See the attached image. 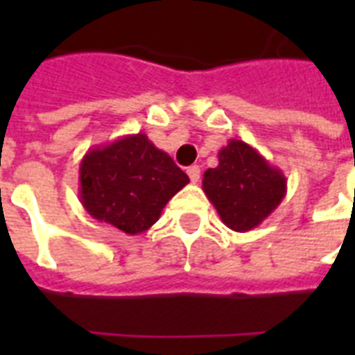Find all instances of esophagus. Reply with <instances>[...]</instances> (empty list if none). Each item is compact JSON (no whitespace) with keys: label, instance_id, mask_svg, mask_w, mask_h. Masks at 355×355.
<instances>
[{"label":"esophagus","instance_id":"34e87169","mask_svg":"<svg viewBox=\"0 0 355 355\" xmlns=\"http://www.w3.org/2000/svg\"><path fill=\"white\" fill-rule=\"evenodd\" d=\"M188 177H189V180H191V182H193V184L199 182V178H200V167H199V166L188 167Z\"/></svg>","mask_w":355,"mask_h":355}]
</instances>
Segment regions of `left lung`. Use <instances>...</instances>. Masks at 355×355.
Wrapping results in <instances>:
<instances>
[{
	"mask_svg": "<svg viewBox=\"0 0 355 355\" xmlns=\"http://www.w3.org/2000/svg\"><path fill=\"white\" fill-rule=\"evenodd\" d=\"M217 156L219 166L206 169L202 189L228 228L248 232L286 197V175L241 139H230Z\"/></svg>",
	"mask_w": 355,
	"mask_h": 355,
	"instance_id": "8db88e82",
	"label": "left lung"
}]
</instances>
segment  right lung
<instances>
[{"label":"right lung","mask_w":355,"mask_h":355,"mask_svg":"<svg viewBox=\"0 0 355 355\" xmlns=\"http://www.w3.org/2000/svg\"><path fill=\"white\" fill-rule=\"evenodd\" d=\"M188 175L147 134L88 149L79 167V199L94 219L128 236L149 230Z\"/></svg>","instance_id":"add662e5"}]
</instances>
